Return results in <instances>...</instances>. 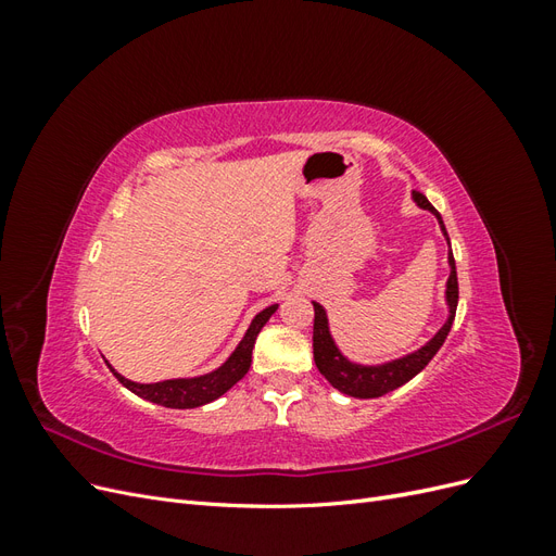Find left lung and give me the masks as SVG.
Returning a JSON list of instances; mask_svg holds the SVG:
<instances>
[{
	"label": "left lung",
	"mask_w": 556,
	"mask_h": 556,
	"mask_svg": "<svg viewBox=\"0 0 556 556\" xmlns=\"http://www.w3.org/2000/svg\"><path fill=\"white\" fill-rule=\"evenodd\" d=\"M413 201L422 211H429L435 215V220H439L443 237L450 245V237L445 231L441 213L429 204V199L425 194L413 192ZM447 264H450V278L445 282V306H447L445 325L435 331L422 348H417V350L408 352V355L390 359V362L359 364V362H352L350 357H345L341 348L333 341L325 306L313 301V308H315L313 357H315L317 371L331 382V387H336L339 392H343L348 396H355V399H378L387 392H394L396 387L406 384L408 380H413L419 371H422V368L433 359L435 352H439L441 345L445 343L447 333L452 329V323H454V313H457L459 285H457V266H454L452 248L447 250Z\"/></svg>",
	"instance_id": "left-lung-1"
}]
</instances>
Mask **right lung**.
<instances>
[{
    "instance_id": "obj_1",
    "label": "right lung",
    "mask_w": 556,
    "mask_h": 556,
    "mask_svg": "<svg viewBox=\"0 0 556 556\" xmlns=\"http://www.w3.org/2000/svg\"><path fill=\"white\" fill-rule=\"evenodd\" d=\"M276 311H278V304H271L252 317V323L241 339V343L237 345V350H233L231 355L215 368V371L204 374V376L172 378V380H160V382H134V380L117 374L109 362H106V366L111 368V374L121 380V384L127 387L129 392H134L150 403H157V406H164V408L206 406V403L220 399L225 392H229L231 387L248 374L250 362H252V348H255L257 333L262 331V327L268 323V317H271Z\"/></svg>"
}]
</instances>
